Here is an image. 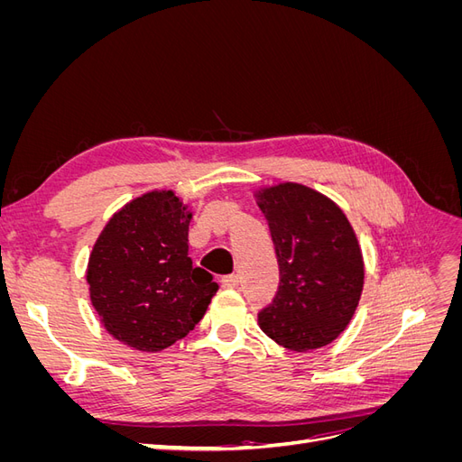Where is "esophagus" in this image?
Returning a JSON list of instances; mask_svg holds the SVG:
<instances>
[{
    "instance_id": "34e87169",
    "label": "esophagus",
    "mask_w": 462,
    "mask_h": 462,
    "mask_svg": "<svg viewBox=\"0 0 462 462\" xmlns=\"http://www.w3.org/2000/svg\"><path fill=\"white\" fill-rule=\"evenodd\" d=\"M221 283H223V287H227V289H236V287H239V283H241V279H239V275H236V273H231V275L223 277Z\"/></svg>"
}]
</instances>
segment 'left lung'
Returning <instances> with one entry per match:
<instances>
[{
	"instance_id": "8db88e82",
	"label": "left lung",
	"mask_w": 462,
	"mask_h": 462,
	"mask_svg": "<svg viewBox=\"0 0 462 462\" xmlns=\"http://www.w3.org/2000/svg\"><path fill=\"white\" fill-rule=\"evenodd\" d=\"M279 262V289L263 306V333L291 351L319 348L348 326L365 285L351 223L324 194L283 183L258 194Z\"/></svg>"
}]
</instances>
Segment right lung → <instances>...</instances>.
I'll list each match as a JSON object with an SVG mask.
<instances>
[{
  "instance_id": "add662e5",
  "label": "right lung",
  "mask_w": 462,
  "mask_h": 462,
  "mask_svg": "<svg viewBox=\"0 0 462 462\" xmlns=\"http://www.w3.org/2000/svg\"><path fill=\"white\" fill-rule=\"evenodd\" d=\"M190 214L171 190L148 192L107 221L87 279L106 329L136 351L156 353L194 329L217 292L189 258Z\"/></svg>"
}]
</instances>
